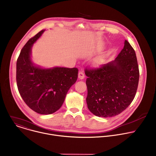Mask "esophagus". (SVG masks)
<instances>
[{
  "label": "esophagus",
  "instance_id": "34e87169",
  "mask_svg": "<svg viewBox=\"0 0 156 156\" xmlns=\"http://www.w3.org/2000/svg\"><path fill=\"white\" fill-rule=\"evenodd\" d=\"M78 78L79 79H83L85 78V75L82 71H79L78 74Z\"/></svg>",
  "mask_w": 156,
  "mask_h": 156
}]
</instances>
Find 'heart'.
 Returning a JSON list of instances; mask_svg holds the SVG:
<instances>
[{
  "instance_id": "heart-1",
  "label": "heart",
  "mask_w": 156,
  "mask_h": 156,
  "mask_svg": "<svg viewBox=\"0 0 156 156\" xmlns=\"http://www.w3.org/2000/svg\"><path fill=\"white\" fill-rule=\"evenodd\" d=\"M103 62H104L103 57H99L94 61V62H93V65H94L95 66H100L103 64Z\"/></svg>"
}]
</instances>
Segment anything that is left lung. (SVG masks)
<instances>
[{"mask_svg":"<svg viewBox=\"0 0 156 156\" xmlns=\"http://www.w3.org/2000/svg\"><path fill=\"white\" fill-rule=\"evenodd\" d=\"M85 73L87 107L94 115H117L133 100L140 73L135 51L127 41L114 61L98 68L85 69Z\"/></svg>","mask_w":156,"mask_h":156,"instance_id":"left-lung-1","label":"left lung"}]
</instances>
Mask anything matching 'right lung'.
I'll return each instance as SVG.
<instances>
[{
	"label": "right lung",
	"mask_w": 156,
	"mask_h": 156,
	"mask_svg": "<svg viewBox=\"0 0 156 156\" xmlns=\"http://www.w3.org/2000/svg\"><path fill=\"white\" fill-rule=\"evenodd\" d=\"M41 30L21 50L16 61V83L25 103L41 114H50L63 105L70 87L78 77V69L55 67L43 69L31 61V48L42 36Z\"/></svg>",
	"instance_id": "right-lung-1"
}]
</instances>
